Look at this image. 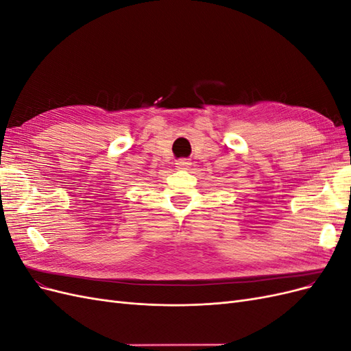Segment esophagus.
<instances>
[{
  "label": "esophagus",
  "mask_w": 351,
  "mask_h": 351,
  "mask_svg": "<svg viewBox=\"0 0 351 351\" xmlns=\"http://www.w3.org/2000/svg\"><path fill=\"white\" fill-rule=\"evenodd\" d=\"M176 165H177L178 169H187L190 165H192V162H190L189 159H178Z\"/></svg>",
  "instance_id": "1"
}]
</instances>
